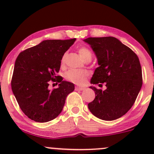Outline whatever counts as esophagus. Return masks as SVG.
I'll return each mask as SVG.
<instances>
[{"mask_svg": "<svg viewBox=\"0 0 154 154\" xmlns=\"http://www.w3.org/2000/svg\"><path fill=\"white\" fill-rule=\"evenodd\" d=\"M85 90V88L83 87H75V91H83Z\"/></svg>", "mask_w": 154, "mask_h": 154, "instance_id": "1", "label": "esophagus"}]
</instances>
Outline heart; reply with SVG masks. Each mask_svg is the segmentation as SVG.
<instances>
[{"instance_id":"obj_1","label":"heart","mask_w":154,"mask_h":154,"mask_svg":"<svg viewBox=\"0 0 154 154\" xmlns=\"http://www.w3.org/2000/svg\"><path fill=\"white\" fill-rule=\"evenodd\" d=\"M78 52L81 57L85 61V60H91L92 53L91 51L86 47H80L79 48ZM66 54L63 56L61 62L64 61ZM89 73L85 70L79 69H70L65 74V78L69 82H72L77 85H82L85 81L86 77H88Z\"/></svg>"}]
</instances>
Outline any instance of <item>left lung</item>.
Instances as JSON below:
<instances>
[{
  "instance_id": "left-lung-1",
  "label": "left lung",
  "mask_w": 154,
  "mask_h": 154,
  "mask_svg": "<svg viewBox=\"0 0 154 154\" xmlns=\"http://www.w3.org/2000/svg\"><path fill=\"white\" fill-rule=\"evenodd\" d=\"M91 46L98 60L91 83H105V91L93 90L95 98L88 109L96 117L112 121L125 115L135 103L143 84L142 69L137 56L114 37L83 40ZM100 84H99L100 85Z\"/></svg>"
}]
</instances>
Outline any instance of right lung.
<instances>
[{
    "label": "right lung",
    "instance_id": "obj_1",
    "mask_svg": "<svg viewBox=\"0 0 154 154\" xmlns=\"http://www.w3.org/2000/svg\"><path fill=\"white\" fill-rule=\"evenodd\" d=\"M76 39L46 40L19 54L15 61L11 89L22 111L37 122L51 121L61 114L66 96L75 85L56 76L64 53ZM59 88L51 91L49 81Z\"/></svg>",
    "mask_w": 154,
    "mask_h": 154
}]
</instances>
